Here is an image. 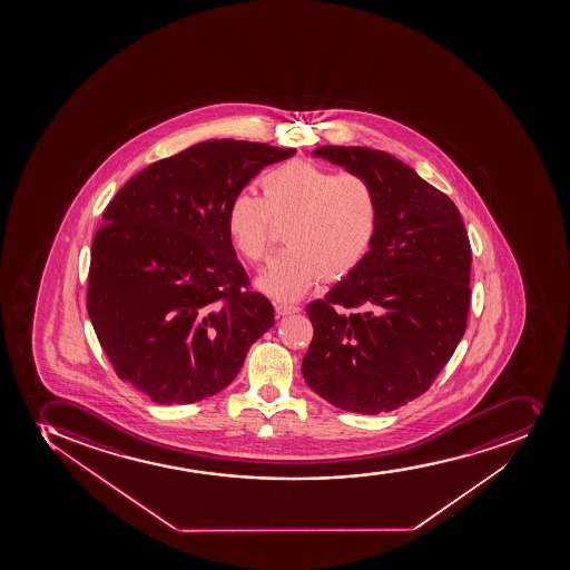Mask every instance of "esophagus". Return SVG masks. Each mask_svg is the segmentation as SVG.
Segmentation results:
<instances>
[{"label": "esophagus", "instance_id": "obj_1", "mask_svg": "<svg viewBox=\"0 0 570 570\" xmlns=\"http://www.w3.org/2000/svg\"><path fill=\"white\" fill-rule=\"evenodd\" d=\"M278 316H288V314L299 313V306L295 305H275Z\"/></svg>", "mask_w": 570, "mask_h": 570}]
</instances>
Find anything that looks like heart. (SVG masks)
<instances>
[{
	"mask_svg": "<svg viewBox=\"0 0 570 570\" xmlns=\"http://www.w3.org/2000/svg\"><path fill=\"white\" fill-rule=\"evenodd\" d=\"M262 197L237 191L226 208V232L246 262H267L278 226L289 246L257 278L265 294L297 299L324 278H348L373 250L380 202L373 184L314 161L292 159L259 178Z\"/></svg>",
	"mask_w": 570,
	"mask_h": 570,
	"instance_id": "obj_1",
	"label": "heart"
}]
</instances>
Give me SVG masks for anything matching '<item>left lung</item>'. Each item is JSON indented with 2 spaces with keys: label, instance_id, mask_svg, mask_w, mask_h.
Listing matches in <instances>:
<instances>
[{
  "label": "left lung",
  "instance_id": "obj_1",
  "mask_svg": "<svg viewBox=\"0 0 570 570\" xmlns=\"http://www.w3.org/2000/svg\"><path fill=\"white\" fill-rule=\"evenodd\" d=\"M313 154L373 184L380 229L367 259L306 306L314 337L301 371L337 409L392 412L428 392L465 333V224L446 194L392 154L333 145Z\"/></svg>",
  "mask_w": 570,
  "mask_h": 570
}]
</instances>
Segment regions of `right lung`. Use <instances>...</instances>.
Here are the masks:
<instances>
[{"label":"right lung","instance_id":"right-lung-1","mask_svg":"<svg viewBox=\"0 0 570 570\" xmlns=\"http://www.w3.org/2000/svg\"><path fill=\"white\" fill-rule=\"evenodd\" d=\"M295 148L197 142L154 161L105 208L86 308L118 379L154 403L188 404L232 384L275 324L226 232L227 203Z\"/></svg>","mask_w":570,"mask_h":570}]
</instances>
